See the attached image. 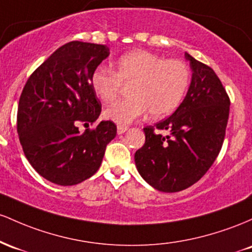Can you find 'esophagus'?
<instances>
[{"mask_svg": "<svg viewBox=\"0 0 252 252\" xmlns=\"http://www.w3.org/2000/svg\"><path fill=\"white\" fill-rule=\"evenodd\" d=\"M128 129V127L127 126H123V125H119L118 126V134H123L125 133V132Z\"/></svg>", "mask_w": 252, "mask_h": 252, "instance_id": "1", "label": "esophagus"}]
</instances>
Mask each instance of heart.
I'll return each instance as SVG.
<instances>
[{"label":"heart","mask_w":252,"mask_h":252,"mask_svg":"<svg viewBox=\"0 0 252 252\" xmlns=\"http://www.w3.org/2000/svg\"><path fill=\"white\" fill-rule=\"evenodd\" d=\"M190 80L187 64L180 59H165L146 50H134L115 62V72L104 66L93 71L90 84L103 103H111L120 94L123 82L133 83L131 98L118 101L106 109L104 117L119 125H127L150 112L162 119L176 111Z\"/></svg>","instance_id":"1"}]
</instances>
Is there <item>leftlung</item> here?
I'll return each instance as SVG.
<instances>
[{"label": "left lung", "mask_w": 252, "mask_h": 252, "mask_svg": "<svg viewBox=\"0 0 252 252\" xmlns=\"http://www.w3.org/2000/svg\"><path fill=\"white\" fill-rule=\"evenodd\" d=\"M185 57L193 71L185 100L165 120L144 128L145 144L134 155L140 176L164 193L187 189L207 172L221 150L230 113V98L213 69L187 52Z\"/></svg>", "instance_id": "obj_1"}]
</instances>
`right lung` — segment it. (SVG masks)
Wrapping results in <instances>:
<instances>
[{"mask_svg": "<svg viewBox=\"0 0 252 252\" xmlns=\"http://www.w3.org/2000/svg\"><path fill=\"white\" fill-rule=\"evenodd\" d=\"M108 56L106 45L67 42L25 84L18 108L19 139L31 165L50 182L73 186L92 177L115 138L112 121H101L84 133L77 127L95 123L100 115L90 77Z\"/></svg>", "mask_w": 252, "mask_h": 252, "instance_id": "add662e5", "label": "right lung"}]
</instances>
